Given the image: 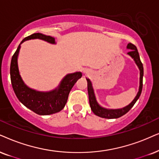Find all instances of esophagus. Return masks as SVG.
I'll return each mask as SVG.
<instances>
[{
    "label": "esophagus",
    "mask_w": 159,
    "mask_h": 159,
    "mask_svg": "<svg viewBox=\"0 0 159 159\" xmlns=\"http://www.w3.org/2000/svg\"><path fill=\"white\" fill-rule=\"evenodd\" d=\"M84 73L85 75H87V74H89V71H88V70H84Z\"/></svg>",
    "instance_id": "obj_1"
}]
</instances>
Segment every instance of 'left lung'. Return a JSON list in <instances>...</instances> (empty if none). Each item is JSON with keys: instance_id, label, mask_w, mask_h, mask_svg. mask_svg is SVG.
Returning <instances> with one entry per match:
<instances>
[{"instance_id": "left-lung-1", "label": "left lung", "mask_w": 159, "mask_h": 159, "mask_svg": "<svg viewBox=\"0 0 159 159\" xmlns=\"http://www.w3.org/2000/svg\"><path fill=\"white\" fill-rule=\"evenodd\" d=\"M127 49H129L130 51L127 53L128 56H130L132 59H134V62L139 70V91L136 94V97L134 99L132 100L131 103H130L128 106H125L123 108H116V109H113V108H106L101 106L98 103L97 98H96L95 94H94V90L93 86H92V81H90L89 78H86L87 81V87H88V94H89V105L91 107L92 111L93 113L100 117L106 118V119H116V118L120 117V116H123L129 110L133 107L134 104L137 100L139 98L140 94L142 93V78H143L144 75V69L143 65L140 60L139 55L137 48L134 45L131 43L128 44Z\"/></svg>"}]
</instances>
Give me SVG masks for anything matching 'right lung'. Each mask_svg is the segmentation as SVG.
<instances>
[{"label":"right lung","instance_id":"right-lung-1","mask_svg":"<svg viewBox=\"0 0 159 159\" xmlns=\"http://www.w3.org/2000/svg\"><path fill=\"white\" fill-rule=\"evenodd\" d=\"M36 39L44 40L48 43L56 44L53 37L41 33L33 34L23 39L11 58L10 65L11 85L18 100L25 107L39 115H49L63 109L67 101L70 90L76 81L81 78L82 73L81 72H75L67 74L62 78L59 86L51 91H38L28 86L20 73L17 61L18 55L22 43L26 40Z\"/></svg>","mask_w":159,"mask_h":159}]
</instances>
